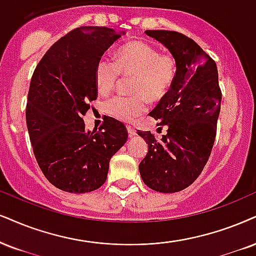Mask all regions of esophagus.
Here are the masks:
<instances>
[{"mask_svg":"<svg viewBox=\"0 0 256 256\" xmlns=\"http://www.w3.org/2000/svg\"><path fill=\"white\" fill-rule=\"evenodd\" d=\"M127 130H128L129 136H134V135H136V130H135V128L132 127V126H127Z\"/></svg>","mask_w":256,"mask_h":256,"instance_id":"1","label":"esophagus"}]
</instances>
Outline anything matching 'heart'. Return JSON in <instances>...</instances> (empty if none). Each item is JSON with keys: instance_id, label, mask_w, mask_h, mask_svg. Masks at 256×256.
Wrapping results in <instances>:
<instances>
[{"instance_id": "heart-1", "label": "heart", "mask_w": 256, "mask_h": 256, "mask_svg": "<svg viewBox=\"0 0 256 256\" xmlns=\"http://www.w3.org/2000/svg\"><path fill=\"white\" fill-rule=\"evenodd\" d=\"M178 62L172 53L162 52L152 44L134 40L118 51L116 60L100 56L94 68V82L100 94L114 90L122 76L132 77V96L118 94L104 103L109 115L126 122L134 121L148 108L150 98L159 100L174 84Z\"/></svg>"}]
</instances>
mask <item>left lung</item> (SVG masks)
<instances>
[{"mask_svg":"<svg viewBox=\"0 0 256 256\" xmlns=\"http://www.w3.org/2000/svg\"><path fill=\"white\" fill-rule=\"evenodd\" d=\"M164 44L178 62L174 84L150 115L167 134L158 141L138 132L148 144L138 165L141 178L154 191L172 194L190 186L212 150L222 91L216 62L191 38L176 30H146Z\"/></svg>","mask_w":256,"mask_h":256,"instance_id":"obj_1","label":"left lung"}]
</instances>
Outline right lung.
Returning <instances> with one entry per match:
<instances>
[{
    "label": "right lung",
    "mask_w": 256,
    "mask_h": 256,
    "mask_svg": "<svg viewBox=\"0 0 256 256\" xmlns=\"http://www.w3.org/2000/svg\"><path fill=\"white\" fill-rule=\"evenodd\" d=\"M121 34L108 27L74 28L50 47L36 65L27 97L26 122L34 156L46 179L71 194L100 188L112 156L128 132L106 116L98 130L83 121L97 98L94 68Z\"/></svg>",
    "instance_id": "1"
}]
</instances>
